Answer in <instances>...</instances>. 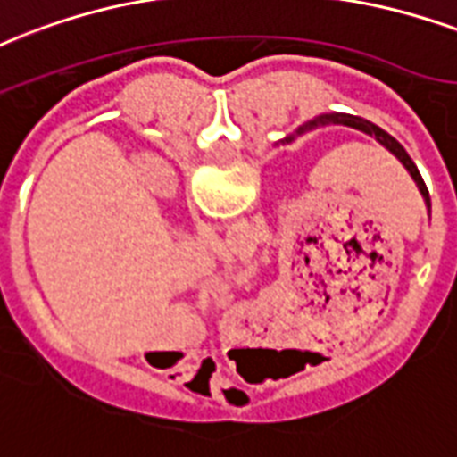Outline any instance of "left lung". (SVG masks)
Returning <instances> with one entry per match:
<instances>
[{
	"instance_id": "left-lung-1",
	"label": "left lung",
	"mask_w": 457,
	"mask_h": 457,
	"mask_svg": "<svg viewBox=\"0 0 457 457\" xmlns=\"http://www.w3.org/2000/svg\"><path fill=\"white\" fill-rule=\"evenodd\" d=\"M328 124H345V127H353V129H360V131H364V134L374 136L376 141L381 145H386L388 151L395 155V158L405 165V170L410 174H412L414 184L420 187V191H422L424 201H427V205L431 208V198H429V191H427V184H424L422 174H420V170H417V165L412 162V158L407 155V151L403 148V145L393 138L391 134H386L383 129H378L376 124H371V121L361 120V117H353V114H340V112H333V114H321V117H316V120H312L309 124H304V127H299L297 134H304V131H312V129H319V127H328ZM292 141V138H290Z\"/></svg>"
}]
</instances>
